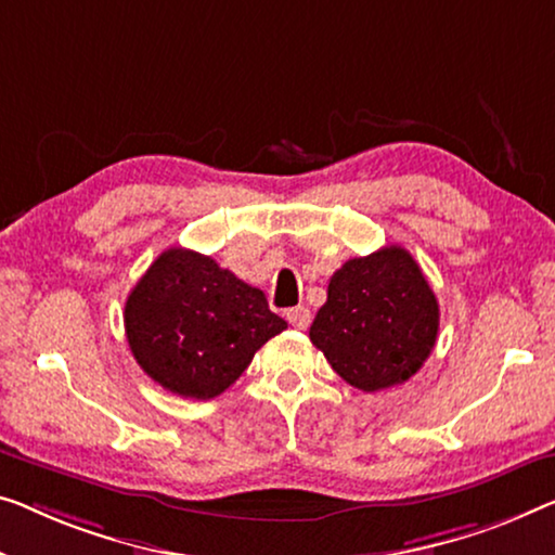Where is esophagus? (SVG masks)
Returning a JSON list of instances; mask_svg holds the SVG:
<instances>
[{
	"instance_id": "1",
	"label": "esophagus",
	"mask_w": 555,
	"mask_h": 555,
	"mask_svg": "<svg viewBox=\"0 0 555 555\" xmlns=\"http://www.w3.org/2000/svg\"><path fill=\"white\" fill-rule=\"evenodd\" d=\"M286 321L294 328L304 331V328H309V324H311V311L306 309V306H294V309L286 311Z\"/></svg>"
}]
</instances>
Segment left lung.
Listing matches in <instances>:
<instances>
[{"mask_svg":"<svg viewBox=\"0 0 555 555\" xmlns=\"http://www.w3.org/2000/svg\"><path fill=\"white\" fill-rule=\"evenodd\" d=\"M438 334V301L401 246L349 259L328 281L311 344L346 384L374 393L424 366Z\"/></svg>","mask_w":555,"mask_h":555,"instance_id":"8db88e82","label":"left lung"}]
</instances>
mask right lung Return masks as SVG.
<instances>
[{
    "instance_id": "add662e5",
    "label": "right lung",
    "mask_w": 555,
    "mask_h": 555,
    "mask_svg": "<svg viewBox=\"0 0 555 555\" xmlns=\"http://www.w3.org/2000/svg\"><path fill=\"white\" fill-rule=\"evenodd\" d=\"M129 349L146 376L184 399H214L244 374L286 321L259 288L211 256L164 251L124 306Z\"/></svg>"
}]
</instances>
